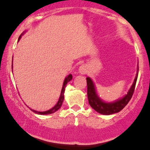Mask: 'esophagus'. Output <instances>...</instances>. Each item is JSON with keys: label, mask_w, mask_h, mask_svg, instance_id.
Listing matches in <instances>:
<instances>
[{"label": "esophagus", "mask_w": 150, "mask_h": 150, "mask_svg": "<svg viewBox=\"0 0 150 150\" xmlns=\"http://www.w3.org/2000/svg\"><path fill=\"white\" fill-rule=\"evenodd\" d=\"M79 72L82 75H85L87 73V67L86 65L83 64L79 67Z\"/></svg>", "instance_id": "34e87169"}]
</instances>
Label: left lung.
<instances>
[{
  "label": "left lung",
  "instance_id": "left-lung-1",
  "mask_svg": "<svg viewBox=\"0 0 150 150\" xmlns=\"http://www.w3.org/2000/svg\"><path fill=\"white\" fill-rule=\"evenodd\" d=\"M138 71H139V68H138ZM137 78L138 72L133 85L131 86L127 94L125 96H124L122 98L119 99V100L112 102V103H105L103 100H102L99 97V96L97 95V92H96L95 86H94L92 80L88 77V78H86V82L87 96H88V103H89V105L92 108H94L96 111L101 114L110 115V114L118 113L127 105L130 99L132 98V96H133V92H134L135 87H136Z\"/></svg>",
  "mask_w": 150,
  "mask_h": 150
}]
</instances>
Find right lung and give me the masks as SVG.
<instances>
[{
	"label": "right lung",
	"mask_w": 150,
	"mask_h": 150,
	"mask_svg": "<svg viewBox=\"0 0 150 150\" xmlns=\"http://www.w3.org/2000/svg\"><path fill=\"white\" fill-rule=\"evenodd\" d=\"M23 33H22L21 35L20 36V37H19L18 39V42L19 40H20V38H21V36L23 35ZM13 65H11V68H12ZM72 79V76L71 74H69L68 76L66 77V78H65L64 81V83H63V86H62V91H61V95H60V97H59V101H58V103H56V105L54 106L53 108H52L51 109H50V110H46V111H36V110H32V109H30L31 110H33L34 113H36V114H41V115H47V114H53V113H54V112H56V110H59V108H60L61 107H62V103H63V101H64V91H65V88H66V85L67 84L68 82H69V81H71V80Z\"/></svg>",
	"instance_id": "1"
}]
</instances>
